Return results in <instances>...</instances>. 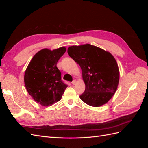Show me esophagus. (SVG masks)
Listing matches in <instances>:
<instances>
[{
  "label": "esophagus",
  "instance_id": "34e87169",
  "mask_svg": "<svg viewBox=\"0 0 148 148\" xmlns=\"http://www.w3.org/2000/svg\"><path fill=\"white\" fill-rule=\"evenodd\" d=\"M71 83H72L73 84H75L76 83H77V81H76V80H75V79H74V80H73V81L72 82H71Z\"/></svg>",
  "mask_w": 148,
  "mask_h": 148
}]
</instances>
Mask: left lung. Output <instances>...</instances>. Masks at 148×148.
I'll return each mask as SVG.
<instances>
[{
	"mask_svg": "<svg viewBox=\"0 0 148 148\" xmlns=\"http://www.w3.org/2000/svg\"><path fill=\"white\" fill-rule=\"evenodd\" d=\"M67 52L82 71L85 91L80 99L92 107L106 104L114 95L119 83V69L114 57L89 44L70 46Z\"/></svg>",
	"mask_w": 148,
	"mask_h": 148,
	"instance_id": "8db88e82",
	"label": "left lung"
}]
</instances>
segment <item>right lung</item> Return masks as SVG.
I'll list each match as a JSON object with an SVG mask.
<instances>
[{"instance_id":"add662e5","label":"right lung","mask_w":148,"mask_h":148,"mask_svg":"<svg viewBox=\"0 0 148 148\" xmlns=\"http://www.w3.org/2000/svg\"><path fill=\"white\" fill-rule=\"evenodd\" d=\"M66 47L51 51L41 49L31 60L24 75L26 90L34 101L42 106H50L59 102L66 84L61 80V73L57 63L64 54Z\"/></svg>"}]
</instances>
